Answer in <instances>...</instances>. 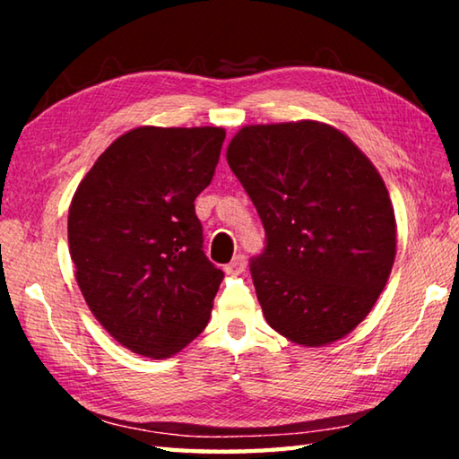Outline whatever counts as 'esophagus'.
Masks as SVG:
<instances>
[{
	"label": "esophagus",
	"instance_id": "1",
	"mask_svg": "<svg viewBox=\"0 0 459 459\" xmlns=\"http://www.w3.org/2000/svg\"><path fill=\"white\" fill-rule=\"evenodd\" d=\"M245 269H247V257H245V255H237V257L232 259L229 265H224V271H227L229 275H238V273H243Z\"/></svg>",
	"mask_w": 459,
	"mask_h": 459
}]
</instances>
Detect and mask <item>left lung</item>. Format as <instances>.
<instances>
[{"label":"left lung","mask_w":459,"mask_h":459,"mask_svg":"<svg viewBox=\"0 0 459 459\" xmlns=\"http://www.w3.org/2000/svg\"><path fill=\"white\" fill-rule=\"evenodd\" d=\"M227 160L265 229L251 275L267 324L301 346L344 338L377 304L397 253L377 168L320 121L247 126Z\"/></svg>","instance_id":"1"}]
</instances>
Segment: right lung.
<instances>
[{"label": "right lung", "instance_id": "1", "mask_svg": "<svg viewBox=\"0 0 459 459\" xmlns=\"http://www.w3.org/2000/svg\"><path fill=\"white\" fill-rule=\"evenodd\" d=\"M222 127H137L115 139L68 208L74 277L92 316L135 354L169 359L206 328L224 273L202 251L194 200Z\"/></svg>", "mask_w": 459, "mask_h": 459}]
</instances>
